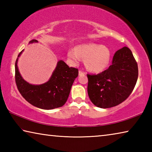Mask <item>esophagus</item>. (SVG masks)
I'll list each match as a JSON object with an SVG mask.
<instances>
[{
    "label": "esophagus",
    "instance_id": "1",
    "mask_svg": "<svg viewBox=\"0 0 152 152\" xmlns=\"http://www.w3.org/2000/svg\"><path fill=\"white\" fill-rule=\"evenodd\" d=\"M78 74H79V76H82V75H84V74H85V73H84L83 72H82L81 70H79Z\"/></svg>",
    "mask_w": 152,
    "mask_h": 152
}]
</instances>
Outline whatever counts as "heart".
Here are the masks:
<instances>
[{"instance_id": "heart-1", "label": "heart", "mask_w": 152, "mask_h": 152, "mask_svg": "<svg viewBox=\"0 0 152 152\" xmlns=\"http://www.w3.org/2000/svg\"><path fill=\"white\" fill-rule=\"evenodd\" d=\"M68 58L73 65H78L85 59V66L89 71L99 73L104 71L109 66L110 51L104 45L96 43H86L71 48L68 51Z\"/></svg>"}]
</instances>
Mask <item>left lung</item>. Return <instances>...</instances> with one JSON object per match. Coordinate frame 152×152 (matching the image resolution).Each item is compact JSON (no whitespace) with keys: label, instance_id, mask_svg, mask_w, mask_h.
Instances as JSON below:
<instances>
[{"label":"left lung","instance_id":"1","mask_svg":"<svg viewBox=\"0 0 152 152\" xmlns=\"http://www.w3.org/2000/svg\"><path fill=\"white\" fill-rule=\"evenodd\" d=\"M88 94L95 106L102 109L121 103L132 93L138 78V67L127 47L116 51L112 65L97 75H87Z\"/></svg>","mask_w":152,"mask_h":152}]
</instances>
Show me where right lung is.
I'll list each match as a JSON object with an SVG mask.
<instances>
[{"mask_svg": "<svg viewBox=\"0 0 152 152\" xmlns=\"http://www.w3.org/2000/svg\"><path fill=\"white\" fill-rule=\"evenodd\" d=\"M36 39L29 43H37ZM15 62V82L20 94L33 106L50 110L61 107L66 103L78 70L70 68L63 60H59L49 80L42 84H31L23 78L18 68L19 57Z\"/></svg>", "mask_w": 152, "mask_h": 152, "instance_id": "1", "label": "right lung"}]
</instances>
